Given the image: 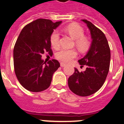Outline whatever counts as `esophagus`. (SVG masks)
Instances as JSON below:
<instances>
[{
  "label": "esophagus",
  "mask_w": 124,
  "mask_h": 124,
  "mask_svg": "<svg viewBox=\"0 0 124 124\" xmlns=\"http://www.w3.org/2000/svg\"><path fill=\"white\" fill-rule=\"evenodd\" d=\"M60 66H61V67H64V66H66V64L64 63H60Z\"/></svg>",
  "instance_id": "esophagus-1"
}]
</instances>
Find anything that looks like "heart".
Wrapping results in <instances>:
<instances>
[{
	"label": "heart",
	"mask_w": 124,
	"mask_h": 124,
	"mask_svg": "<svg viewBox=\"0 0 124 124\" xmlns=\"http://www.w3.org/2000/svg\"><path fill=\"white\" fill-rule=\"evenodd\" d=\"M68 33L74 39L75 45L81 51H85L88 50L91 43L87 37L84 36V30L78 24H71L64 28ZM60 33L58 30H54L50 35V43L54 48H58L60 46ZM56 58L60 61L68 63L73 58L77 56V51L74 49L63 48L56 53Z\"/></svg>",
	"instance_id": "1"
}]
</instances>
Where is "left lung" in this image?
<instances>
[{
  "mask_svg": "<svg viewBox=\"0 0 124 124\" xmlns=\"http://www.w3.org/2000/svg\"><path fill=\"white\" fill-rule=\"evenodd\" d=\"M90 30L92 42L87 54L78 60L80 65L86 66L84 71L74 73L68 78L70 90L80 96H88L102 86L110 66V50L104 33L87 20H81Z\"/></svg>",
  "mask_w": 124,
  "mask_h": 124,
  "instance_id": "obj_1",
  "label": "left lung"
}]
</instances>
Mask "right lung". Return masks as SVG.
Returning <instances> with one entry per match:
<instances>
[{
    "label": "right lung",
    "instance_id": "obj_1",
    "mask_svg": "<svg viewBox=\"0 0 124 124\" xmlns=\"http://www.w3.org/2000/svg\"><path fill=\"white\" fill-rule=\"evenodd\" d=\"M61 22L39 18L25 26L17 38L14 48V70L19 83L28 91L37 93L48 88L53 73L60 66L56 60L46 64L41 54H53L50 35Z\"/></svg>",
    "mask_w": 124,
    "mask_h": 124
}]
</instances>
